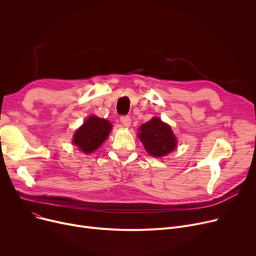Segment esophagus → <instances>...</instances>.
<instances>
[{"mask_svg": "<svg viewBox=\"0 0 256 256\" xmlns=\"http://www.w3.org/2000/svg\"><path fill=\"white\" fill-rule=\"evenodd\" d=\"M120 121H121V124H122L124 126H130V117L128 115L121 116Z\"/></svg>", "mask_w": 256, "mask_h": 256, "instance_id": "1", "label": "esophagus"}]
</instances>
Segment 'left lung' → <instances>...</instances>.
I'll use <instances>...</instances> for the list:
<instances>
[{
	"label": "left lung",
	"mask_w": 256,
	"mask_h": 256,
	"mask_svg": "<svg viewBox=\"0 0 256 256\" xmlns=\"http://www.w3.org/2000/svg\"><path fill=\"white\" fill-rule=\"evenodd\" d=\"M138 136L146 152L152 156H164L176 150V138L171 128L160 118L154 117L139 128Z\"/></svg>",
	"instance_id": "obj_1"
}]
</instances>
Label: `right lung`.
I'll use <instances>...</instances> for the list:
<instances>
[{
  "instance_id": "1",
  "label": "right lung",
  "mask_w": 256,
  "mask_h": 256,
  "mask_svg": "<svg viewBox=\"0 0 256 256\" xmlns=\"http://www.w3.org/2000/svg\"><path fill=\"white\" fill-rule=\"evenodd\" d=\"M112 126L106 119L90 116L74 135V144L80 150L90 154L98 148L100 145L109 136Z\"/></svg>"
}]
</instances>
